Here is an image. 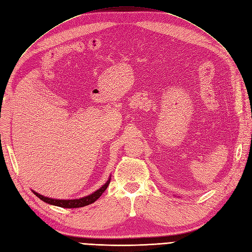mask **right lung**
Listing matches in <instances>:
<instances>
[{
	"label": "right lung",
	"instance_id": "right-lung-1",
	"mask_svg": "<svg viewBox=\"0 0 252 252\" xmlns=\"http://www.w3.org/2000/svg\"><path fill=\"white\" fill-rule=\"evenodd\" d=\"M110 179L111 177H109V179L106 181L105 184H103L102 187L96 189L95 191H94L93 193L83 196V198L80 199H72V200H58V199H52V198H48V196H44L38 192H36L35 190H32L38 198L40 200H42L43 202H45L47 204L53 205V206H58V207H62V208H80V207H84L90 204L94 203L97 199L100 198L102 195V193L106 190V189L108 188L109 183H110Z\"/></svg>",
	"mask_w": 252,
	"mask_h": 252
}]
</instances>
